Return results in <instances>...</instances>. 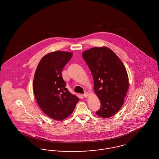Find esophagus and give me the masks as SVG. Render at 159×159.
Here are the masks:
<instances>
[{"label": "esophagus", "instance_id": "obj_1", "mask_svg": "<svg viewBox=\"0 0 159 159\" xmlns=\"http://www.w3.org/2000/svg\"><path fill=\"white\" fill-rule=\"evenodd\" d=\"M83 96H84V98H88V96H89V94H88V93H85L83 94Z\"/></svg>", "mask_w": 159, "mask_h": 159}]
</instances>
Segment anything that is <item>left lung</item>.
<instances>
[{
    "label": "left lung",
    "mask_w": 159,
    "mask_h": 159,
    "mask_svg": "<svg viewBox=\"0 0 159 159\" xmlns=\"http://www.w3.org/2000/svg\"><path fill=\"white\" fill-rule=\"evenodd\" d=\"M82 57L94 79V90L101 106L98 116L109 118L122 107L128 91L129 80L126 68L111 49L94 47L86 50Z\"/></svg>",
    "instance_id": "1"
}]
</instances>
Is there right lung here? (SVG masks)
Returning <instances> with one entry per match:
<instances>
[{"mask_svg":"<svg viewBox=\"0 0 159 159\" xmlns=\"http://www.w3.org/2000/svg\"><path fill=\"white\" fill-rule=\"evenodd\" d=\"M73 53L57 51L44 56L39 63L34 77L33 91L37 102L51 119L61 120L73 112L79 98L66 88L61 71Z\"/></svg>","mask_w":159,"mask_h":159,"instance_id":"obj_1","label":"right lung"}]
</instances>
